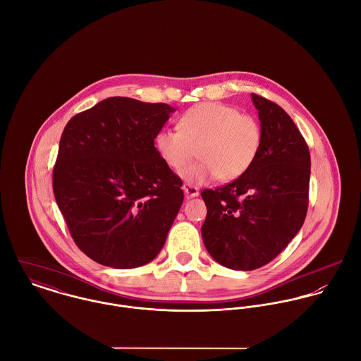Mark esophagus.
<instances>
[{
    "label": "esophagus",
    "instance_id": "34e87169",
    "mask_svg": "<svg viewBox=\"0 0 361 361\" xmlns=\"http://www.w3.org/2000/svg\"><path fill=\"white\" fill-rule=\"evenodd\" d=\"M183 190H185V193H186L189 197H197V196L200 195L199 189H197L196 186H193V185H189V183L183 185Z\"/></svg>",
    "mask_w": 361,
    "mask_h": 361
}]
</instances>
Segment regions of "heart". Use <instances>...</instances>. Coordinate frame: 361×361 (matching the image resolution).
<instances>
[{
  "label": "heart",
  "instance_id": "b5f03b06",
  "mask_svg": "<svg viewBox=\"0 0 361 361\" xmlns=\"http://www.w3.org/2000/svg\"><path fill=\"white\" fill-rule=\"evenodd\" d=\"M261 145L262 129L257 119L221 103L189 108L179 119V129L165 128L155 136L158 155L171 169L185 166L197 150L202 159L180 171L190 185L215 178L222 182L238 179L255 164Z\"/></svg>",
  "mask_w": 361,
  "mask_h": 361
}]
</instances>
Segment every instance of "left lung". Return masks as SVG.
Here are the masks:
<instances>
[{
    "label": "left lung",
    "instance_id": "left-lung-1",
    "mask_svg": "<svg viewBox=\"0 0 361 361\" xmlns=\"http://www.w3.org/2000/svg\"><path fill=\"white\" fill-rule=\"evenodd\" d=\"M262 129L255 164L233 182L202 192V236L221 265L252 271L276 257L300 231L309 207V146L292 118L252 93Z\"/></svg>",
    "mask_w": 361,
    "mask_h": 361
}]
</instances>
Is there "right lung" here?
Instances as JSON below:
<instances>
[{
    "mask_svg": "<svg viewBox=\"0 0 361 361\" xmlns=\"http://www.w3.org/2000/svg\"><path fill=\"white\" fill-rule=\"evenodd\" d=\"M175 109L109 97L66 123L52 189L76 246L118 269L157 257L183 203L182 179L154 139Z\"/></svg>",
    "mask_w": 361,
    "mask_h": 361,
    "instance_id": "1",
    "label": "right lung"
}]
</instances>
